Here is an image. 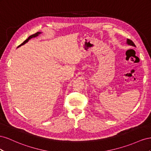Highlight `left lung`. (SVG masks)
<instances>
[{
  "label": "left lung",
  "instance_id": "8db88e82",
  "mask_svg": "<svg viewBox=\"0 0 151 151\" xmlns=\"http://www.w3.org/2000/svg\"><path fill=\"white\" fill-rule=\"evenodd\" d=\"M127 44L129 45H132V46H133V47H135V45L134 44V43H133L131 40L130 39H127Z\"/></svg>",
  "mask_w": 151,
  "mask_h": 151
}]
</instances>
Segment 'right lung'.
Wrapping results in <instances>:
<instances>
[{"label": "right lung", "instance_id": "obj_1", "mask_svg": "<svg viewBox=\"0 0 151 151\" xmlns=\"http://www.w3.org/2000/svg\"><path fill=\"white\" fill-rule=\"evenodd\" d=\"M42 33V32H37V33H35V34H33V35H32L31 36H29L27 40H25L22 44H21V45H19L18 47H18H21V45H24L26 43H27L28 41H29V40H30L31 39V38H35V37H38V35H40V34H41Z\"/></svg>", "mask_w": 151, "mask_h": 151}]
</instances>
